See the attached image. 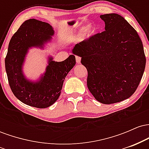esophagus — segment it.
Here are the masks:
<instances>
[{
	"label": "esophagus",
	"instance_id": "34e87169",
	"mask_svg": "<svg viewBox=\"0 0 149 149\" xmlns=\"http://www.w3.org/2000/svg\"><path fill=\"white\" fill-rule=\"evenodd\" d=\"M76 60L77 64H80V61H81V58H80V57H78V56H76Z\"/></svg>",
	"mask_w": 149,
	"mask_h": 149
}]
</instances>
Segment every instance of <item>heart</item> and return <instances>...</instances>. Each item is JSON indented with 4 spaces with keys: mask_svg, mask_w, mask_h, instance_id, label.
I'll return each instance as SVG.
<instances>
[{
    "mask_svg": "<svg viewBox=\"0 0 149 149\" xmlns=\"http://www.w3.org/2000/svg\"><path fill=\"white\" fill-rule=\"evenodd\" d=\"M97 27L94 24H90L87 26L85 28H81L78 31V33L77 34L75 41L76 42H79L82 40L83 37H90L95 33L97 31Z\"/></svg>",
    "mask_w": 149,
    "mask_h": 149,
    "instance_id": "heart-1",
    "label": "heart"
}]
</instances>
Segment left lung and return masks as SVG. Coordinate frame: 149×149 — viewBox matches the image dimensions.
<instances>
[{"label": "left lung", "mask_w": 149, "mask_h": 149, "mask_svg": "<svg viewBox=\"0 0 149 149\" xmlns=\"http://www.w3.org/2000/svg\"><path fill=\"white\" fill-rule=\"evenodd\" d=\"M105 31L76 44L72 52L88 70V88L96 100L110 104L127 100L139 85L146 66L141 39L121 15H102Z\"/></svg>", "instance_id": "1"}]
</instances>
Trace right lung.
Wrapping results in <instances>:
<instances>
[{
  "instance_id": "right-lung-1",
  "label": "right lung",
  "mask_w": 149,
  "mask_h": 149,
  "mask_svg": "<svg viewBox=\"0 0 149 149\" xmlns=\"http://www.w3.org/2000/svg\"><path fill=\"white\" fill-rule=\"evenodd\" d=\"M54 35L49 24L31 19L24 22L9 42L5 64L8 81L15 96L24 104L39 109L50 107L59 98L63 83L76 64L71 54L63 61L47 57L45 71L36 80L27 78L24 65L29 49H44Z\"/></svg>"
}]
</instances>
